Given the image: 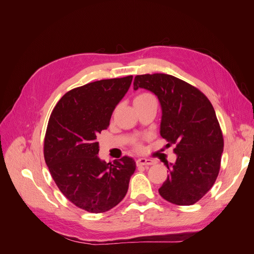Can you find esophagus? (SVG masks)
<instances>
[{
	"mask_svg": "<svg viewBox=\"0 0 254 254\" xmlns=\"http://www.w3.org/2000/svg\"><path fill=\"white\" fill-rule=\"evenodd\" d=\"M155 164V161L150 160V159H146V158H139L136 159V165H142V166H149Z\"/></svg>",
	"mask_w": 254,
	"mask_h": 254,
	"instance_id": "esophagus-1",
	"label": "esophagus"
}]
</instances>
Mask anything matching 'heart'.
Instances as JSON below:
<instances>
[{"mask_svg": "<svg viewBox=\"0 0 254 254\" xmlns=\"http://www.w3.org/2000/svg\"><path fill=\"white\" fill-rule=\"evenodd\" d=\"M150 97H152V96L147 94V93H142V94H139L134 98V102H136V101H144V99H147V98H150Z\"/></svg>", "mask_w": 254, "mask_h": 254, "instance_id": "1", "label": "heart"}]
</instances>
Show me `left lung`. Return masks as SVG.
<instances>
[{
    "mask_svg": "<svg viewBox=\"0 0 254 254\" xmlns=\"http://www.w3.org/2000/svg\"><path fill=\"white\" fill-rule=\"evenodd\" d=\"M155 94L162 109L160 134L176 144L175 163L159 189L165 200L190 205L211 190L219 173L224 137L211 102L197 88L168 74L136 75L133 89Z\"/></svg>",
    "mask_w": 254,
    "mask_h": 254,
    "instance_id": "obj_1",
    "label": "left lung"
}]
</instances>
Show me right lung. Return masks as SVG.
I'll list each match as a JSON object with an SVG mask.
<instances>
[{"mask_svg": "<svg viewBox=\"0 0 254 254\" xmlns=\"http://www.w3.org/2000/svg\"><path fill=\"white\" fill-rule=\"evenodd\" d=\"M132 76L90 82L68 91L54 108L44 139V159L68 200L90 213L111 210L125 197L135 171L132 158L107 163L96 136L109 126Z\"/></svg>", "mask_w": 254, "mask_h": 254, "instance_id": "1", "label": "right lung"}]
</instances>
